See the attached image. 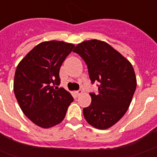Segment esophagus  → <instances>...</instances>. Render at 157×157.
Returning <instances> with one entry per match:
<instances>
[{
	"label": "esophagus",
	"mask_w": 157,
	"mask_h": 157,
	"mask_svg": "<svg viewBox=\"0 0 157 157\" xmlns=\"http://www.w3.org/2000/svg\"><path fill=\"white\" fill-rule=\"evenodd\" d=\"M82 93V89H80V90H78V91H76L75 92V94H76V96H80L81 94Z\"/></svg>",
	"instance_id": "1"
}]
</instances>
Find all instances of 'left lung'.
I'll return each mask as SVG.
<instances>
[{
	"label": "left lung",
	"mask_w": 157,
	"mask_h": 157,
	"mask_svg": "<svg viewBox=\"0 0 157 157\" xmlns=\"http://www.w3.org/2000/svg\"><path fill=\"white\" fill-rule=\"evenodd\" d=\"M87 65L93 84L99 82L98 93L91 92V104L83 109L89 124L106 129L124 115L136 89V77L130 62L105 42L92 39L75 46Z\"/></svg>",
	"instance_id": "left-lung-1"
}]
</instances>
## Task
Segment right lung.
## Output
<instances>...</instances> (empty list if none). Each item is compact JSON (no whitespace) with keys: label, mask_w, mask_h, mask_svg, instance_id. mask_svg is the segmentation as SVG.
Instances as JSON below:
<instances>
[{"label":"right lung","mask_w":157,"mask_h":157,"mask_svg":"<svg viewBox=\"0 0 157 157\" xmlns=\"http://www.w3.org/2000/svg\"><path fill=\"white\" fill-rule=\"evenodd\" d=\"M74 47L62 41L43 42L17 67L13 86L16 98L23 113L41 128L59 124L74 100L70 92L57 86L60 84V66Z\"/></svg>","instance_id":"right-lung-1"}]
</instances>
